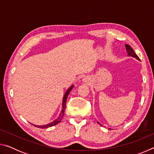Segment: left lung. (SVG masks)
<instances>
[{
	"instance_id": "obj_1",
	"label": "left lung",
	"mask_w": 154,
	"mask_h": 154,
	"mask_svg": "<svg viewBox=\"0 0 154 154\" xmlns=\"http://www.w3.org/2000/svg\"><path fill=\"white\" fill-rule=\"evenodd\" d=\"M125 47H126V53H127V56H128L133 57V58H136L137 60H138L140 61L139 58V57H138V56L137 55L136 53H135V52L134 51L133 49H132V48H131V46H130L129 45H127V44H125ZM97 123H98V124H100V126H102V125H101L100 123H99L98 122H97ZM109 129L111 130V128H109Z\"/></svg>"
}]
</instances>
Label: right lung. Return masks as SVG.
<instances>
[{
    "label": "right lung",
    "instance_id": "right-lung-1",
    "mask_svg": "<svg viewBox=\"0 0 154 154\" xmlns=\"http://www.w3.org/2000/svg\"><path fill=\"white\" fill-rule=\"evenodd\" d=\"M73 87H74V85H72L69 88H68L67 90L66 91V92H65L64 95L63 96V99H62L61 111H60V113L58 118H57L56 119H54L53 122H51L49 124H47L45 125H40V126H39V125H35V124H32L34 125V126H35V127L39 128H48L54 126H55V125L60 123V122L62 121V118H63L64 113V109H65V108H66V100H67L68 96H69L70 92H71V90L72 89V88H73Z\"/></svg>",
    "mask_w": 154,
    "mask_h": 154
}]
</instances>
